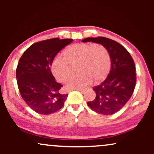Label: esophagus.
Returning a JSON list of instances; mask_svg holds the SVG:
<instances>
[{"instance_id": "34e87169", "label": "esophagus", "mask_w": 154, "mask_h": 154, "mask_svg": "<svg viewBox=\"0 0 154 154\" xmlns=\"http://www.w3.org/2000/svg\"><path fill=\"white\" fill-rule=\"evenodd\" d=\"M76 90H79V91H80V92H85V90H84V89H75Z\"/></svg>"}]
</instances>
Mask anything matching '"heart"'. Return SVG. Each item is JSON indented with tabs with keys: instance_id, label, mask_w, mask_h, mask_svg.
I'll list each match as a JSON object with an SVG mask.
<instances>
[{
	"instance_id": "b5f03b06",
	"label": "heart",
	"mask_w": 154,
	"mask_h": 154,
	"mask_svg": "<svg viewBox=\"0 0 154 154\" xmlns=\"http://www.w3.org/2000/svg\"><path fill=\"white\" fill-rule=\"evenodd\" d=\"M78 64L80 74L67 83L68 89H83L93 81L100 82L109 74L111 58L108 51L100 44L77 43L67 47L63 57H56L52 60L51 70L57 81L66 83L70 79V65Z\"/></svg>"
}]
</instances>
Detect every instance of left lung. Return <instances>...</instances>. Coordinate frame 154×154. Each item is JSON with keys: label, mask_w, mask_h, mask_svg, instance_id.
Segmentation results:
<instances>
[{"label": "left lung", "mask_w": 154, "mask_h": 154, "mask_svg": "<svg viewBox=\"0 0 154 154\" xmlns=\"http://www.w3.org/2000/svg\"><path fill=\"white\" fill-rule=\"evenodd\" d=\"M82 42L101 44L110 55L109 74L100 85L92 88L96 97L88 105L97 113L112 115L125 106L134 92L136 69L133 59L123 45L107 38H86Z\"/></svg>", "instance_id": "left-lung-1"}]
</instances>
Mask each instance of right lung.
Listing matches in <instances>:
<instances>
[{
    "mask_svg": "<svg viewBox=\"0 0 154 154\" xmlns=\"http://www.w3.org/2000/svg\"><path fill=\"white\" fill-rule=\"evenodd\" d=\"M73 39L52 38L31 45L20 59L16 78L21 96L39 114L54 113L64 106L68 94H62L51 64L57 54Z\"/></svg>",
    "mask_w": 154,
    "mask_h": 154,
    "instance_id": "add662e5",
    "label": "right lung"
}]
</instances>
